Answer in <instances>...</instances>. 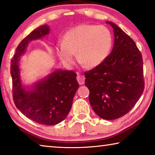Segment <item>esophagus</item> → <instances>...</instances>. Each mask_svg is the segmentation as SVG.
<instances>
[{
  "label": "esophagus",
  "mask_w": 155,
  "mask_h": 155,
  "mask_svg": "<svg viewBox=\"0 0 155 155\" xmlns=\"http://www.w3.org/2000/svg\"><path fill=\"white\" fill-rule=\"evenodd\" d=\"M77 81L78 83L80 84V85H83L84 83H85V77H84L83 75H81V74H77Z\"/></svg>",
  "instance_id": "1"
}]
</instances>
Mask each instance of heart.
<instances>
[{"instance_id": "b5f03b06", "label": "heart", "mask_w": 155, "mask_h": 155, "mask_svg": "<svg viewBox=\"0 0 155 155\" xmlns=\"http://www.w3.org/2000/svg\"><path fill=\"white\" fill-rule=\"evenodd\" d=\"M112 46L110 31L104 26L81 25L68 31L57 46L56 53L64 64H74L75 53L87 67H95L104 61Z\"/></svg>"}]
</instances>
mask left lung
Masks as SVG:
<instances>
[{
    "mask_svg": "<svg viewBox=\"0 0 155 155\" xmlns=\"http://www.w3.org/2000/svg\"><path fill=\"white\" fill-rule=\"evenodd\" d=\"M114 32L112 51L103 62L85 72L89 101L104 120L123 116L134 107L144 90L143 59L135 41L111 22Z\"/></svg>",
    "mask_w": 155,
    "mask_h": 155,
    "instance_id": "obj_1",
    "label": "left lung"
}]
</instances>
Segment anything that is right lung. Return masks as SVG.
Masks as SVG:
<instances>
[{
	"instance_id": "1",
	"label": "right lung",
	"mask_w": 155,
	"mask_h": 155,
	"mask_svg": "<svg viewBox=\"0 0 155 155\" xmlns=\"http://www.w3.org/2000/svg\"><path fill=\"white\" fill-rule=\"evenodd\" d=\"M49 33L44 25L35 28L20 41L11 61L13 100L17 108L28 118L44 125H54L68 116L79 85L77 74L67 70H55L40 81L33 90L26 91L20 77L18 62L29 41Z\"/></svg>"
}]
</instances>
